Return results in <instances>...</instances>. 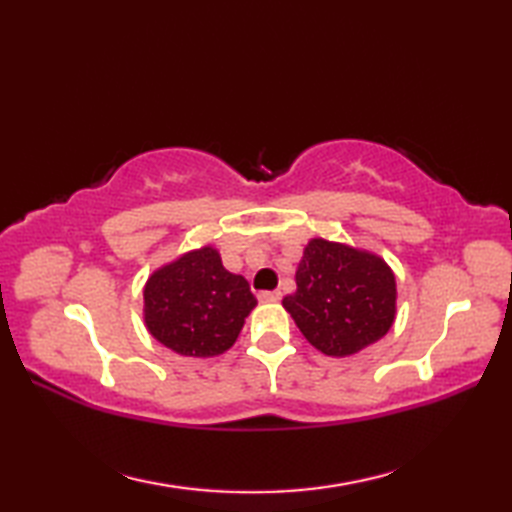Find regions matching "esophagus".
Segmentation results:
<instances>
[{"label":"esophagus","instance_id":"34e87169","mask_svg":"<svg viewBox=\"0 0 512 512\" xmlns=\"http://www.w3.org/2000/svg\"><path fill=\"white\" fill-rule=\"evenodd\" d=\"M257 297H259V301H264V303H273V301L281 299V292L279 290H262Z\"/></svg>","mask_w":512,"mask_h":512}]
</instances>
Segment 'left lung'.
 <instances>
[{
	"mask_svg": "<svg viewBox=\"0 0 512 512\" xmlns=\"http://www.w3.org/2000/svg\"><path fill=\"white\" fill-rule=\"evenodd\" d=\"M297 292L284 299L306 339L328 356H350L389 332L396 279L383 259L312 239L297 268Z\"/></svg>",
	"mask_w": 512,
	"mask_h": 512,
	"instance_id": "left-lung-1",
	"label": "left lung"
}]
</instances>
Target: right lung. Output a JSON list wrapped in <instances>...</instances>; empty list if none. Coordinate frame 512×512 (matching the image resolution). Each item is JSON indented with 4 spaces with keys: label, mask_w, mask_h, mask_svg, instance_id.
Listing matches in <instances>:
<instances>
[{
    "label": "right lung",
    "mask_w": 512,
    "mask_h": 512,
    "mask_svg": "<svg viewBox=\"0 0 512 512\" xmlns=\"http://www.w3.org/2000/svg\"><path fill=\"white\" fill-rule=\"evenodd\" d=\"M257 306L248 281L204 246L156 270L145 286V323L154 339L182 356L226 352Z\"/></svg>",
    "instance_id": "right-lung-1"
}]
</instances>
